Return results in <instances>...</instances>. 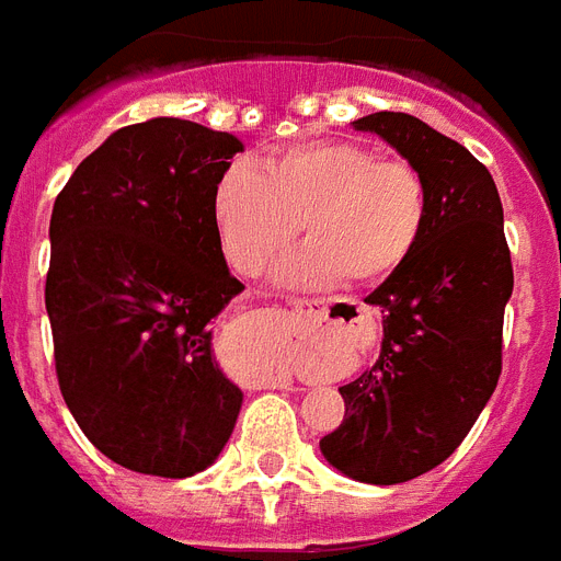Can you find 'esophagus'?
<instances>
[{"mask_svg":"<svg viewBox=\"0 0 561 561\" xmlns=\"http://www.w3.org/2000/svg\"><path fill=\"white\" fill-rule=\"evenodd\" d=\"M288 305L294 308L296 313H299V317H308V320H325L328 317L325 299H311V296H288ZM267 386H273V389H288L290 375L267 377Z\"/></svg>","mask_w":561,"mask_h":561,"instance_id":"1","label":"esophagus"}]
</instances>
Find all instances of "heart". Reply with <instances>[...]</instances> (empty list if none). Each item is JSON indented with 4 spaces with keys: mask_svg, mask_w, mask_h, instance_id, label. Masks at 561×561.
Wrapping results in <instances>:
<instances>
[{
    "mask_svg": "<svg viewBox=\"0 0 561 561\" xmlns=\"http://www.w3.org/2000/svg\"><path fill=\"white\" fill-rule=\"evenodd\" d=\"M221 253L259 276L299 236L308 248L282 265L294 285L386 282L407 267L430 225V186L407 158H380L352 140H311L230 167L213 190Z\"/></svg>",
    "mask_w": 561,
    "mask_h": 561,
    "instance_id": "heart-1",
    "label": "heart"
}]
</instances>
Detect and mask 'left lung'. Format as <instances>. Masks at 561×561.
<instances>
[{
  "label": "left lung",
  "instance_id": "8db88e82",
  "mask_svg": "<svg viewBox=\"0 0 561 561\" xmlns=\"http://www.w3.org/2000/svg\"><path fill=\"white\" fill-rule=\"evenodd\" d=\"M354 126L423 172L430 225L407 267L366 296L386 313L383 348L340 389L345 417L320 449L354 481L400 484L444 463L495 391L513 262L495 181L470 149L403 112Z\"/></svg>",
  "mask_w": 561,
  "mask_h": 561
}]
</instances>
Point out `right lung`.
Masks as SVG:
<instances>
[{
    "instance_id": "obj_1",
    "label": "right lung",
    "mask_w": 561,
    "mask_h": 561,
    "mask_svg": "<svg viewBox=\"0 0 561 561\" xmlns=\"http://www.w3.org/2000/svg\"><path fill=\"white\" fill-rule=\"evenodd\" d=\"M241 140L154 117L117 129L59 190L45 308L66 407L131 472L186 478L233 435L236 389L209 320L244 285L213 225V190Z\"/></svg>"
}]
</instances>
